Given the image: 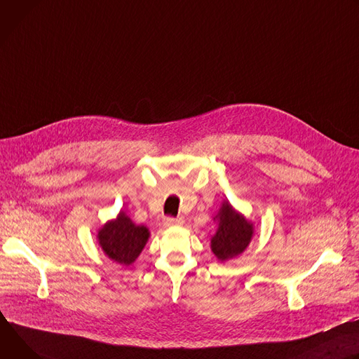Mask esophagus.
I'll list each match as a JSON object with an SVG mask.
<instances>
[{
    "label": "esophagus",
    "instance_id": "obj_1",
    "mask_svg": "<svg viewBox=\"0 0 359 359\" xmlns=\"http://www.w3.org/2000/svg\"><path fill=\"white\" fill-rule=\"evenodd\" d=\"M181 224H182V218H174V217L164 218L165 226H174V225H181Z\"/></svg>",
    "mask_w": 359,
    "mask_h": 359
}]
</instances>
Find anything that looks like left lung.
<instances>
[{"label":"left lung","instance_id":"left-lung-1","mask_svg":"<svg viewBox=\"0 0 359 359\" xmlns=\"http://www.w3.org/2000/svg\"><path fill=\"white\" fill-rule=\"evenodd\" d=\"M219 225L211 240L212 252L219 261L240 255L250 244L252 236V224L241 214L233 211L229 203H224L218 214Z\"/></svg>","mask_w":359,"mask_h":359}]
</instances>
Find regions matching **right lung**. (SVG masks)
<instances>
[{
    "mask_svg": "<svg viewBox=\"0 0 359 359\" xmlns=\"http://www.w3.org/2000/svg\"><path fill=\"white\" fill-rule=\"evenodd\" d=\"M149 236L144 225H135L124 212L115 221L104 225L98 233V241L104 252L118 264L131 265L141 254Z\"/></svg>",
    "mask_w": 359,
    "mask_h": 359,
    "instance_id": "obj_1",
    "label": "right lung"
}]
</instances>
